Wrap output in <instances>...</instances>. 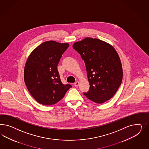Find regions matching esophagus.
<instances>
[{"label":"esophagus","mask_w":149,"mask_h":149,"mask_svg":"<svg viewBox=\"0 0 149 149\" xmlns=\"http://www.w3.org/2000/svg\"><path fill=\"white\" fill-rule=\"evenodd\" d=\"M79 84H80V82H79V81H77V82H75L74 84V85L75 86V87H77V86H79Z\"/></svg>","instance_id":"34e87169"}]
</instances>
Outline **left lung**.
Listing matches in <instances>:
<instances>
[{
	"mask_svg": "<svg viewBox=\"0 0 149 149\" xmlns=\"http://www.w3.org/2000/svg\"><path fill=\"white\" fill-rule=\"evenodd\" d=\"M72 47L86 65L90 87L84 94L99 104L111 99L121 85L123 77L122 64L116 50L105 41L88 37L75 42Z\"/></svg>",
	"mask_w": 149,
	"mask_h": 149,
	"instance_id": "1",
	"label": "left lung"
}]
</instances>
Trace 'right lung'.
I'll return each mask as SVG.
<instances>
[{"label":"right lung","mask_w":149,"mask_h":149,"mask_svg":"<svg viewBox=\"0 0 149 149\" xmlns=\"http://www.w3.org/2000/svg\"><path fill=\"white\" fill-rule=\"evenodd\" d=\"M68 43L47 41L39 45L27 59L24 70V80L32 97L39 103L51 105L63 98L72 87L63 85L57 65Z\"/></svg>","instance_id":"add662e5"}]
</instances>
